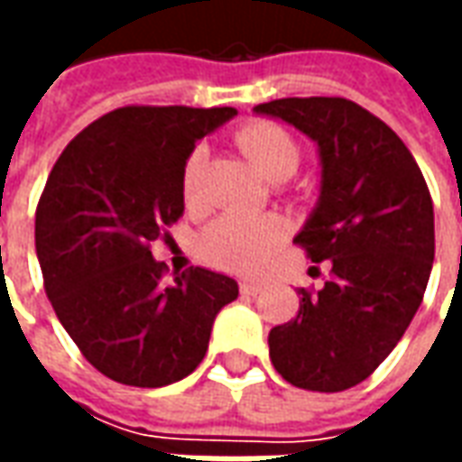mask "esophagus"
<instances>
[{
  "instance_id": "34e87169",
  "label": "esophagus",
  "mask_w": 462,
  "mask_h": 462,
  "mask_svg": "<svg viewBox=\"0 0 462 462\" xmlns=\"http://www.w3.org/2000/svg\"><path fill=\"white\" fill-rule=\"evenodd\" d=\"M240 291L242 294H247V297H257L262 291V284L254 280H242L240 282Z\"/></svg>"
}]
</instances>
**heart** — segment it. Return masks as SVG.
<instances>
[{
	"instance_id": "heart-1",
	"label": "heart",
	"mask_w": 462,
	"mask_h": 462,
	"mask_svg": "<svg viewBox=\"0 0 462 462\" xmlns=\"http://www.w3.org/2000/svg\"><path fill=\"white\" fill-rule=\"evenodd\" d=\"M235 143L257 171L270 180H287L300 168L301 151L290 131L272 121L245 123L235 133ZM202 151H192L182 165V200L195 205ZM287 235V225L274 215H237L227 212L212 220L198 235L202 260L230 272H252L277 250Z\"/></svg>"
}]
</instances>
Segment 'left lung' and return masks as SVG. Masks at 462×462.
I'll use <instances>...</instances> for the list:
<instances>
[{
    "label": "left lung",
    "mask_w": 462,
    "mask_h": 462,
    "mask_svg": "<svg viewBox=\"0 0 462 462\" xmlns=\"http://www.w3.org/2000/svg\"><path fill=\"white\" fill-rule=\"evenodd\" d=\"M254 111L319 145V205L294 245L331 267L321 290H300L297 317L270 331V358L291 386L346 391L393 351L423 301L436 254L430 190L406 143L348 98H277Z\"/></svg>",
    "instance_id": "1"
}]
</instances>
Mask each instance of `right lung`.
Masks as SVG:
<instances>
[{
	"label": "right lung",
	"instance_id": "obj_1",
	"mask_svg": "<svg viewBox=\"0 0 462 462\" xmlns=\"http://www.w3.org/2000/svg\"><path fill=\"white\" fill-rule=\"evenodd\" d=\"M235 108L123 106L69 143L36 205L46 297L86 361L104 376L161 388L205 358L217 311L237 282L190 267L165 287L151 254L180 220L182 165Z\"/></svg>",
	"mask_w": 462,
	"mask_h": 462
}]
</instances>
